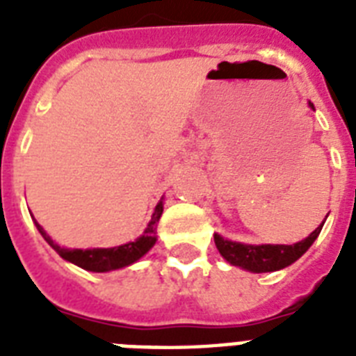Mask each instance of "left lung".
Returning a JSON list of instances; mask_svg holds the SVG:
<instances>
[{
	"label": "left lung",
	"instance_id": "8db88e82",
	"mask_svg": "<svg viewBox=\"0 0 356 356\" xmlns=\"http://www.w3.org/2000/svg\"><path fill=\"white\" fill-rule=\"evenodd\" d=\"M309 107L314 111V105L310 102ZM323 223L318 225L305 240L292 243V245H284V243H259V245H254V243L233 242V240L223 238L218 233H214V243H216L220 254L231 266H238V268L251 271V273H266V271L282 270V268L293 264L299 257H303L309 251L310 245L314 243L318 234L321 233Z\"/></svg>",
	"mask_w": 356,
	"mask_h": 356
}]
</instances>
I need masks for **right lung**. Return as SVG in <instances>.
I'll use <instances>...</instances> for the list:
<instances>
[{
    "label": "right lung",
    "instance_id": "obj_1",
    "mask_svg": "<svg viewBox=\"0 0 356 356\" xmlns=\"http://www.w3.org/2000/svg\"><path fill=\"white\" fill-rule=\"evenodd\" d=\"M162 209L164 203L162 200L156 203L153 216H151L147 227L144 229V233L140 234L134 242H127L123 245H116V248H92V249H70V248H60L51 236L42 229L38 222H35L38 233L44 236L49 245L57 251L64 260H68L72 264L79 266L86 271H96V273H105V271L120 270L125 266L134 264L136 260H140L153 245L156 243V223L162 216Z\"/></svg>",
    "mask_w": 356,
    "mask_h": 356
}]
</instances>
